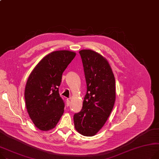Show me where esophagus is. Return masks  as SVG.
<instances>
[{
    "label": "esophagus",
    "instance_id": "1",
    "mask_svg": "<svg viewBox=\"0 0 159 159\" xmlns=\"http://www.w3.org/2000/svg\"><path fill=\"white\" fill-rule=\"evenodd\" d=\"M70 98L68 99H67V100H66V105H67V106H69V105H70Z\"/></svg>",
    "mask_w": 159,
    "mask_h": 159
}]
</instances>
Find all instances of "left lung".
<instances>
[{
  "mask_svg": "<svg viewBox=\"0 0 159 159\" xmlns=\"http://www.w3.org/2000/svg\"><path fill=\"white\" fill-rule=\"evenodd\" d=\"M87 84L82 109L74 114L76 130L84 136L96 135L107 121L116 100L115 78L107 60L89 49L79 51Z\"/></svg>",
  "mask_w": 159,
  "mask_h": 159,
  "instance_id": "left-lung-1",
  "label": "left lung"
}]
</instances>
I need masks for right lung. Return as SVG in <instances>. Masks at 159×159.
<instances>
[{"label": "right lung", "instance_id": "obj_1", "mask_svg": "<svg viewBox=\"0 0 159 159\" xmlns=\"http://www.w3.org/2000/svg\"><path fill=\"white\" fill-rule=\"evenodd\" d=\"M76 53L57 50L45 56L31 71L25 89L27 112L36 127L43 131L55 128L64 113L59 93L62 73Z\"/></svg>", "mask_w": 159, "mask_h": 159}]
</instances>
